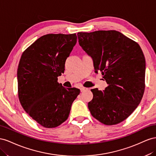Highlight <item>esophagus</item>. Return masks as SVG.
I'll use <instances>...</instances> for the list:
<instances>
[{
  "mask_svg": "<svg viewBox=\"0 0 156 156\" xmlns=\"http://www.w3.org/2000/svg\"><path fill=\"white\" fill-rule=\"evenodd\" d=\"M87 90V88H86V87H80V91H81V92H83V91H86V90Z\"/></svg>",
  "mask_w": 156,
  "mask_h": 156,
  "instance_id": "1",
  "label": "esophagus"
}]
</instances>
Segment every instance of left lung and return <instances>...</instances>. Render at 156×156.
<instances>
[{
    "label": "left lung",
    "instance_id": "1",
    "mask_svg": "<svg viewBox=\"0 0 156 156\" xmlns=\"http://www.w3.org/2000/svg\"><path fill=\"white\" fill-rule=\"evenodd\" d=\"M79 44L101 71L108 87L91 91L88 103L91 115L102 123L123 122L140 103L145 88V58L136 42L116 30L78 33Z\"/></svg>",
    "mask_w": 156,
    "mask_h": 156
}]
</instances>
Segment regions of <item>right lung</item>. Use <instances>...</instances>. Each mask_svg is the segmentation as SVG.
Masks as SVG:
<instances>
[{
	"label": "right lung",
	"mask_w": 156,
	"mask_h": 156,
	"mask_svg": "<svg viewBox=\"0 0 156 156\" xmlns=\"http://www.w3.org/2000/svg\"><path fill=\"white\" fill-rule=\"evenodd\" d=\"M76 42V33L46 34L27 48L21 57L17 73L20 103L44 127H56L65 122L80 92L57 82Z\"/></svg>",
	"instance_id": "obj_1"
}]
</instances>
